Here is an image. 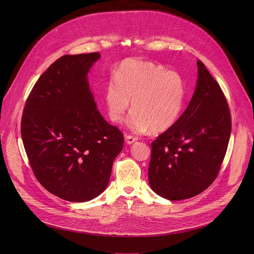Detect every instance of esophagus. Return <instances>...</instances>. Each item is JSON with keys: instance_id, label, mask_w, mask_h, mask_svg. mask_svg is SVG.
Segmentation results:
<instances>
[{"instance_id": "obj_1", "label": "esophagus", "mask_w": 254, "mask_h": 254, "mask_svg": "<svg viewBox=\"0 0 254 254\" xmlns=\"http://www.w3.org/2000/svg\"><path fill=\"white\" fill-rule=\"evenodd\" d=\"M138 140L137 137H134V136H130V135H127L126 136V142L127 144H132L134 142H136Z\"/></svg>"}]
</instances>
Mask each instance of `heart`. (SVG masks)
<instances>
[{
  "instance_id": "1",
  "label": "heart",
  "mask_w": 254,
  "mask_h": 254,
  "mask_svg": "<svg viewBox=\"0 0 254 254\" xmlns=\"http://www.w3.org/2000/svg\"><path fill=\"white\" fill-rule=\"evenodd\" d=\"M113 76L105 86L106 108L113 123L123 122L129 100L132 112L127 124L132 130L162 132L178 122L186 95L180 73L161 64L127 59Z\"/></svg>"
}]
</instances>
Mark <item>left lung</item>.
<instances>
[{
    "mask_svg": "<svg viewBox=\"0 0 254 254\" xmlns=\"http://www.w3.org/2000/svg\"><path fill=\"white\" fill-rule=\"evenodd\" d=\"M197 71L188 108L151 143L148 181L154 192L171 201L192 197L209 188L218 175L230 141L228 101L199 60Z\"/></svg>",
    "mask_w": 254,
    "mask_h": 254,
    "instance_id": "1",
    "label": "left lung"
}]
</instances>
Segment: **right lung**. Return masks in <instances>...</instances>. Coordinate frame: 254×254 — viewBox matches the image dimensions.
<instances>
[{"label":"right lung","mask_w":254,"mask_h":254,"mask_svg":"<svg viewBox=\"0 0 254 254\" xmlns=\"http://www.w3.org/2000/svg\"><path fill=\"white\" fill-rule=\"evenodd\" d=\"M99 52L65 55L49 65L26 99L21 138L37 180L69 202H86L109 183L125 137L97 109L87 73Z\"/></svg>","instance_id":"right-lung-1"}]
</instances>
